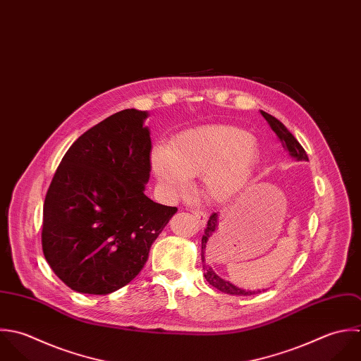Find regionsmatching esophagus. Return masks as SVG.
I'll use <instances>...</instances> for the list:
<instances>
[{"mask_svg":"<svg viewBox=\"0 0 361 361\" xmlns=\"http://www.w3.org/2000/svg\"><path fill=\"white\" fill-rule=\"evenodd\" d=\"M192 214H193V217L197 220V223H199L200 226H204V224H206V221H207L206 213H203V212H200V210H192Z\"/></svg>","mask_w":361,"mask_h":361,"instance_id":"1","label":"esophagus"}]
</instances>
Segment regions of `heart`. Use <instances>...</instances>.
Masks as SVG:
<instances>
[{
	"mask_svg": "<svg viewBox=\"0 0 361 361\" xmlns=\"http://www.w3.org/2000/svg\"><path fill=\"white\" fill-rule=\"evenodd\" d=\"M259 144L235 126L217 124L188 130L169 147H155L151 155L158 180L183 192L192 178L202 176V193L213 203L238 197L259 162Z\"/></svg>",
	"mask_w": 361,
	"mask_h": 361,
	"instance_id": "obj_1",
	"label": "heart"
}]
</instances>
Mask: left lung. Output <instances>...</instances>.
I'll return each mask as SVG.
<instances>
[{"label":"left lung","mask_w":361,"mask_h":361,"mask_svg":"<svg viewBox=\"0 0 361 361\" xmlns=\"http://www.w3.org/2000/svg\"><path fill=\"white\" fill-rule=\"evenodd\" d=\"M262 116L269 123V126L271 127V130L276 133L277 138L280 140L283 148L290 154L291 158H294L295 161H308V155L305 152V149L301 147V144L297 141V138L287 130V127L280 121H277L276 118H273L271 115L260 111ZM217 227H219V214L213 213L207 221V227L204 230V235L202 237V263H203V271H204V277L206 280L216 287L217 290L231 294V295H253L260 293V290L257 291H249V290H242L240 287L234 286L233 283L221 279L214 270L213 267H210V264L206 263V249H209L210 243L216 238L217 235Z\"/></svg>","instance_id":"8db88e82"}]
</instances>
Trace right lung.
<instances>
[{
    "label": "right lung",
    "instance_id": "obj_1",
    "mask_svg": "<svg viewBox=\"0 0 361 361\" xmlns=\"http://www.w3.org/2000/svg\"><path fill=\"white\" fill-rule=\"evenodd\" d=\"M148 112L124 109L74 141L43 206L42 247L71 290L105 295L144 267L152 242L176 213L145 196Z\"/></svg>",
    "mask_w": 361,
    "mask_h": 361
}]
</instances>
